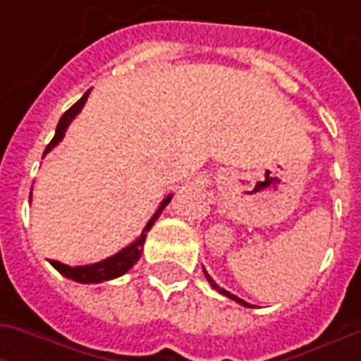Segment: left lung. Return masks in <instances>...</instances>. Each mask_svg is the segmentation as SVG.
I'll return each instance as SVG.
<instances>
[{
    "mask_svg": "<svg viewBox=\"0 0 361 361\" xmlns=\"http://www.w3.org/2000/svg\"><path fill=\"white\" fill-rule=\"evenodd\" d=\"M207 279H209V282H211V284H212V288H216V290H219L220 294L228 295V298H232V300H235V302L243 303V305H250V303L242 302V300H240V298H235V295H232V294H230V292H226V290H222V288H219V286H216V284H214V282H212V280H211V276H209V274H207Z\"/></svg>",
    "mask_w": 361,
    "mask_h": 361,
    "instance_id": "1",
    "label": "left lung"
}]
</instances>
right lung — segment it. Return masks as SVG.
I'll list each match as a JSON object with an SVG mask.
<instances>
[{
	"mask_svg": "<svg viewBox=\"0 0 361 361\" xmlns=\"http://www.w3.org/2000/svg\"><path fill=\"white\" fill-rule=\"evenodd\" d=\"M90 90H87L85 94H82L81 100H77V102L69 108V110L59 118V123L58 127H56V135H54V139L50 141V145L46 147V150H44V154L46 152H50L56 145H58L59 141H61V137H63V133H66L67 126L71 123V119L81 111V108L85 106V100H87V96H89ZM170 199L172 197H168V199H164V203L160 204V209H158L157 212H154V216L149 220V224L145 226V230H142L141 238L137 240V242L133 243V245H129V247H126L123 251H119L118 255H114V257L106 259V261H100V263H94V265H87V267H69V265H63V263H59V261H50L51 265L56 267L63 276H67V279H73L77 280V282H85V284H90V282H102V280H111L116 279V276H121V274H126L131 267L139 261V257H141L142 253V243H145V238H147V232H149L150 228H152V224H154V220L160 216V212H162V209H164L166 204L170 203Z\"/></svg>",
	"mask_w": 361,
	"mask_h": 361,
	"instance_id": "1",
	"label": "right lung"
}]
</instances>
